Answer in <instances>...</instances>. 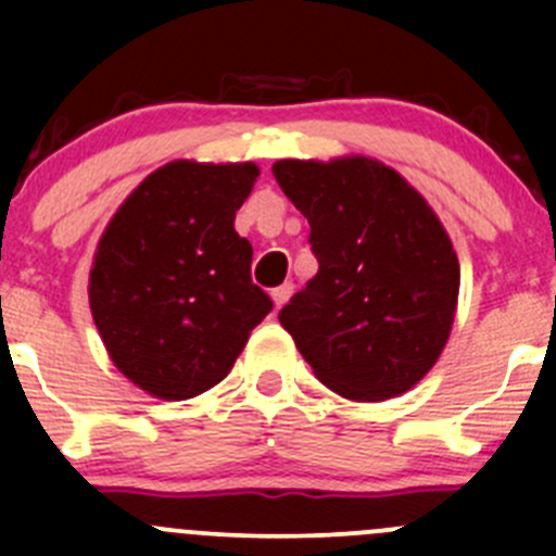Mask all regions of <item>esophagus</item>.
<instances>
[{"label":"esophagus","mask_w":556,"mask_h":556,"mask_svg":"<svg viewBox=\"0 0 556 556\" xmlns=\"http://www.w3.org/2000/svg\"><path fill=\"white\" fill-rule=\"evenodd\" d=\"M290 295H293V282H285V285H279V288H274L271 290L274 306H277V309H282V306L290 301Z\"/></svg>","instance_id":"obj_1"}]
</instances>
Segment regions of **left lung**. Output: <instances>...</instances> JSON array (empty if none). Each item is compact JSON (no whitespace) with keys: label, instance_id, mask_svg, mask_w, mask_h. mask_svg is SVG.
<instances>
[{"label":"left lung","instance_id":"1","mask_svg":"<svg viewBox=\"0 0 556 556\" xmlns=\"http://www.w3.org/2000/svg\"><path fill=\"white\" fill-rule=\"evenodd\" d=\"M271 172L309 220L319 266L279 323L339 395H401L439 361L457 309L459 263L444 226L379 161H277Z\"/></svg>","mask_w":556,"mask_h":556}]
</instances>
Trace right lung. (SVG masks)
<instances>
[{"instance_id":"right-lung-1","label":"right lung","mask_w":556,"mask_h":556,"mask_svg":"<svg viewBox=\"0 0 556 556\" xmlns=\"http://www.w3.org/2000/svg\"><path fill=\"white\" fill-rule=\"evenodd\" d=\"M255 177V164L174 161L106 226L88 288L93 323L112 363L150 395L185 401L223 382L274 309L233 228Z\"/></svg>"}]
</instances>
